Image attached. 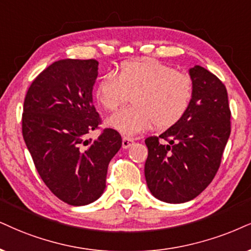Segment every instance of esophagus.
I'll list each match as a JSON object with an SVG mask.
<instances>
[{"label": "esophagus", "instance_id": "esophagus-1", "mask_svg": "<svg viewBox=\"0 0 251 251\" xmlns=\"http://www.w3.org/2000/svg\"><path fill=\"white\" fill-rule=\"evenodd\" d=\"M134 138H130V137H123L122 138V148L123 149H128V148H130L132 144H134Z\"/></svg>", "mask_w": 251, "mask_h": 251}]
</instances>
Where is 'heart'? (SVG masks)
Segmentation results:
<instances>
[{
    "label": "heart",
    "mask_w": 251,
    "mask_h": 251,
    "mask_svg": "<svg viewBox=\"0 0 251 251\" xmlns=\"http://www.w3.org/2000/svg\"><path fill=\"white\" fill-rule=\"evenodd\" d=\"M194 86L186 73L153 59L126 61L117 76L106 74L95 87V99L104 110L114 111L128 101L132 106L113 114L107 126L121 134L134 136L153 125L169 128L187 113Z\"/></svg>",
    "instance_id": "b5f03b06"
}]
</instances>
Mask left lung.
I'll return each mask as SVG.
<instances>
[{"label": "left lung", "mask_w": 251, "mask_h": 251, "mask_svg": "<svg viewBox=\"0 0 251 251\" xmlns=\"http://www.w3.org/2000/svg\"><path fill=\"white\" fill-rule=\"evenodd\" d=\"M194 86L187 113L159 137L145 140L144 175L154 198L181 203L199 196L220 166L230 135V109L225 85L196 65L188 71ZM168 141L162 145L159 138Z\"/></svg>", "instance_id": "left-lung-1"}]
</instances>
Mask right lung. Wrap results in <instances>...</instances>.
I'll return each mask as SVG.
<instances>
[{
	"label": "right lung",
	"mask_w": 251,
	"mask_h": 251,
	"mask_svg": "<svg viewBox=\"0 0 251 251\" xmlns=\"http://www.w3.org/2000/svg\"><path fill=\"white\" fill-rule=\"evenodd\" d=\"M98 70L95 59L55 61L33 80L24 100L22 132L37 171L72 206L102 196L108 164L122 147L114 129L86 138L100 123L92 94Z\"/></svg>",
	"instance_id": "right-lung-1"
}]
</instances>
